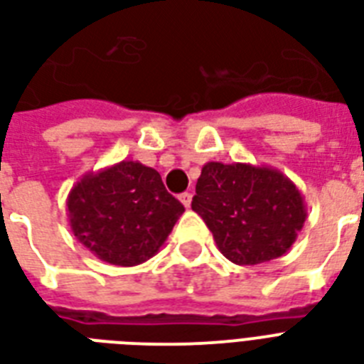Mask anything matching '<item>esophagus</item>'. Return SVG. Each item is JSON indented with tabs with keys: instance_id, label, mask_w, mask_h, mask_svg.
I'll use <instances>...</instances> for the list:
<instances>
[{
	"instance_id": "obj_1",
	"label": "esophagus",
	"mask_w": 364,
	"mask_h": 364,
	"mask_svg": "<svg viewBox=\"0 0 364 364\" xmlns=\"http://www.w3.org/2000/svg\"><path fill=\"white\" fill-rule=\"evenodd\" d=\"M178 199H180V203H182V205H184L186 208H190V205H191V193L184 191V193H182V196L178 197Z\"/></svg>"
}]
</instances>
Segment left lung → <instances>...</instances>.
<instances>
[{
	"label": "left lung",
	"mask_w": 364,
	"mask_h": 364,
	"mask_svg": "<svg viewBox=\"0 0 364 364\" xmlns=\"http://www.w3.org/2000/svg\"><path fill=\"white\" fill-rule=\"evenodd\" d=\"M191 208L213 232L218 250L239 266L283 256L308 216L302 191L289 176L250 163H205Z\"/></svg>",
	"instance_id": "obj_1"
}]
</instances>
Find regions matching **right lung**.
<instances>
[{"mask_svg":"<svg viewBox=\"0 0 364 364\" xmlns=\"http://www.w3.org/2000/svg\"><path fill=\"white\" fill-rule=\"evenodd\" d=\"M70 230L102 262L131 267L159 252L184 207L161 174L123 159L83 174L66 199Z\"/></svg>","mask_w":364,"mask_h":364,"instance_id":"obj_1","label":"right lung"}]
</instances>
